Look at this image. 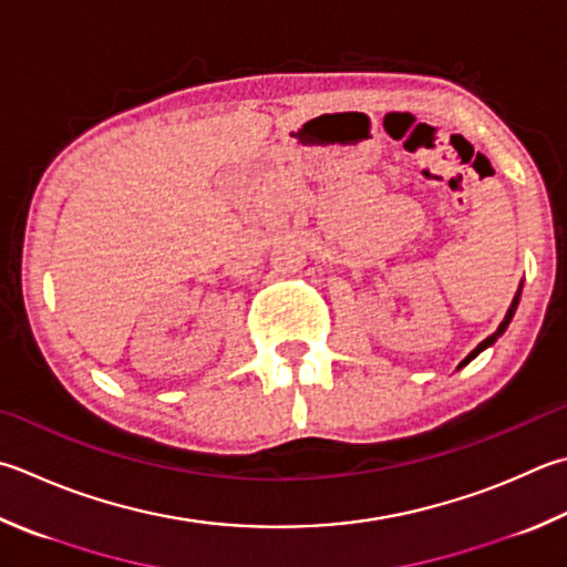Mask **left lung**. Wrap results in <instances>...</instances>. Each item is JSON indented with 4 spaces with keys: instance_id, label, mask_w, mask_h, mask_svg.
I'll return each instance as SVG.
<instances>
[{
    "instance_id": "1",
    "label": "left lung",
    "mask_w": 567,
    "mask_h": 567,
    "mask_svg": "<svg viewBox=\"0 0 567 567\" xmlns=\"http://www.w3.org/2000/svg\"><path fill=\"white\" fill-rule=\"evenodd\" d=\"M520 288H523V284H520ZM520 288H518V293H516V298H514V303H511V308H508V313H506V318L504 320H501V326H498V330H496V333L494 336H488L486 340H482V343H478L472 352H468V355L462 360V362H458V368H464V365H468V362H472L476 355H478V352H482V350H486L488 346H494L496 343V340L501 338V336H504V330L508 328V323H511V318H514V313H516V308H518V301H520Z\"/></svg>"
}]
</instances>
